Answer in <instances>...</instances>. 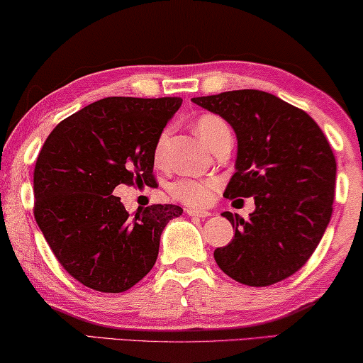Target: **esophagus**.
<instances>
[{
  "label": "esophagus",
  "mask_w": 363,
  "mask_h": 363,
  "mask_svg": "<svg viewBox=\"0 0 363 363\" xmlns=\"http://www.w3.org/2000/svg\"><path fill=\"white\" fill-rule=\"evenodd\" d=\"M189 216H200V218H207L212 213L207 212V210H197V208H187Z\"/></svg>",
  "instance_id": "esophagus-1"
}]
</instances>
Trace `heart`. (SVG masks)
I'll list each match as a JSON object with an SVG mask.
<instances>
[{"instance_id": "heart-1", "label": "heart", "mask_w": 363, "mask_h": 363, "mask_svg": "<svg viewBox=\"0 0 363 363\" xmlns=\"http://www.w3.org/2000/svg\"><path fill=\"white\" fill-rule=\"evenodd\" d=\"M196 130L199 137L202 138L210 148L218 142L220 137H223L225 133H230L228 123H226L221 117L215 116V113H205V116L199 117V121L196 122ZM164 142L166 133L161 135L158 143H156V160L161 158ZM216 189H218V181L216 179H192V177H184V179H179L172 184L171 192L172 196L182 200L184 203L202 207V205L212 202Z\"/></svg>"}]
</instances>
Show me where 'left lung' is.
Instances as JSON below:
<instances>
[{"mask_svg":"<svg viewBox=\"0 0 363 363\" xmlns=\"http://www.w3.org/2000/svg\"><path fill=\"white\" fill-rule=\"evenodd\" d=\"M235 130V174L223 196L254 197L250 220L221 213L235 238L216 247L218 267L236 282L267 286L305 266L333 213L336 158L318 123L298 107L257 89L194 97Z\"/></svg>","mask_w":363,"mask_h":363,"instance_id":"obj_1","label":"left lung"}]
</instances>
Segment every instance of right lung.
Instances as JSON below:
<instances>
[{
    "instance_id": "obj_1",
    "label": "right lung",
    "mask_w": 363,
    "mask_h": 363,
    "mask_svg": "<svg viewBox=\"0 0 363 363\" xmlns=\"http://www.w3.org/2000/svg\"><path fill=\"white\" fill-rule=\"evenodd\" d=\"M181 97H106L52 130L34 169V216L63 269L89 289L121 294L153 269L177 205L130 213L117 186L153 181L156 143Z\"/></svg>"
}]
</instances>
